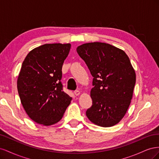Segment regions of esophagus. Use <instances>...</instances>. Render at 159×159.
Here are the masks:
<instances>
[{
	"instance_id": "1",
	"label": "esophagus",
	"mask_w": 159,
	"mask_h": 159,
	"mask_svg": "<svg viewBox=\"0 0 159 159\" xmlns=\"http://www.w3.org/2000/svg\"><path fill=\"white\" fill-rule=\"evenodd\" d=\"M74 94L76 96H78V95H79L80 94V91L79 90H75V91H74Z\"/></svg>"
}]
</instances>
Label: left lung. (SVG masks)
I'll use <instances>...</instances> for the list:
<instances>
[{
  "label": "left lung",
  "mask_w": 159,
  "mask_h": 159,
  "mask_svg": "<svg viewBox=\"0 0 159 159\" xmlns=\"http://www.w3.org/2000/svg\"><path fill=\"white\" fill-rule=\"evenodd\" d=\"M77 52L93 77L92 105L86 115L98 126L115 125L127 112L136 82L129 57L122 50L102 42L84 44Z\"/></svg>",
  "instance_id": "1"
}]
</instances>
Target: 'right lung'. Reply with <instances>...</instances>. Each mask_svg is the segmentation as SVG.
Segmentation results:
<instances>
[{
  "instance_id": "right-lung-1",
  "label": "right lung",
  "mask_w": 159,
  "mask_h": 159,
  "mask_svg": "<svg viewBox=\"0 0 159 159\" xmlns=\"http://www.w3.org/2000/svg\"><path fill=\"white\" fill-rule=\"evenodd\" d=\"M70 44H46L28 53L17 80L21 103L29 117L44 125L60 121L71 98L63 91L62 66Z\"/></svg>"
}]
</instances>
